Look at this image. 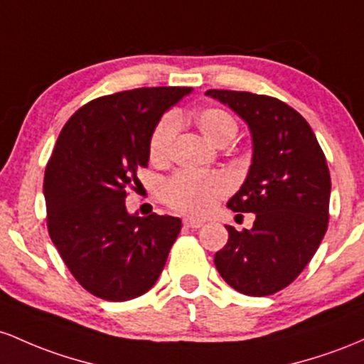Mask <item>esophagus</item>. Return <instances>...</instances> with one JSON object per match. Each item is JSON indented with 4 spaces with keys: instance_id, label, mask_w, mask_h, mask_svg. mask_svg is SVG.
<instances>
[{
    "instance_id": "esophagus-1",
    "label": "esophagus",
    "mask_w": 364,
    "mask_h": 364,
    "mask_svg": "<svg viewBox=\"0 0 364 364\" xmlns=\"http://www.w3.org/2000/svg\"><path fill=\"white\" fill-rule=\"evenodd\" d=\"M183 225L187 228H201L204 225L203 220H196V218H183Z\"/></svg>"
}]
</instances>
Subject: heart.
I'll return each instance as SVG.
<instances>
[{
  "mask_svg": "<svg viewBox=\"0 0 364 364\" xmlns=\"http://www.w3.org/2000/svg\"><path fill=\"white\" fill-rule=\"evenodd\" d=\"M196 127L203 137L213 146L228 144L237 134L235 118L222 108H203L193 117ZM183 117L165 115L154 125L149 137V158L160 165L170 158L173 141L177 137L178 124ZM230 189V182L225 175L220 173H193V171H177L173 177L163 183V199L173 210L181 213L201 216L206 215L220 199Z\"/></svg>",
  "mask_w": 364,
  "mask_h": 364,
  "instance_id": "obj_1",
  "label": "heart"
}]
</instances>
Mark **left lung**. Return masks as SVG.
<instances>
[{
  "instance_id": "8db88e82",
  "label": "left lung",
  "mask_w": 364,
  "mask_h": 364,
  "mask_svg": "<svg viewBox=\"0 0 364 364\" xmlns=\"http://www.w3.org/2000/svg\"><path fill=\"white\" fill-rule=\"evenodd\" d=\"M206 96L228 106L252 142L247 177L227 206L255 213V223L242 232L225 225L216 270L235 291L270 296L304 270L326 232L332 186L325 154L308 122L275 97L218 89Z\"/></svg>"
}]
</instances>
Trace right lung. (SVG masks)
Returning <instances> with one entry per match:
<instances>
[{"label": "right lung", "mask_w": 364, "mask_h": 364, "mask_svg": "<svg viewBox=\"0 0 364 364\" xmlns=\"http://www.w3.org/2000/svg\"><path fill=\"white\" fill-rule=\"evenodd\" d=\"M191 87H141L97 97L65 124L44 173L48 230L77 282L106 301L148 292L165 267L182 222L139 216L125 206L149 137Z\"/></svg>", "instance_id": "1"}]
</instances>
